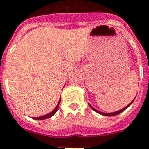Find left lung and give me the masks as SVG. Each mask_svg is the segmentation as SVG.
<instances>
[{"instance_id":"8db88e82","label":"left lung","mask_w":149,"mask_h":149,"mask_svg":"<svg viewBox=\"0 0 149 149\" xmlns=\"http://www.w3.org/2000/svg\"><path fill=\"white\" fill-rule=\"evenodd\" d=\"M134 100H135V99H133L132 102L131 103H129L128 105L127 106V107H125L124 108H123V109H121V110H119V111H116V112H113V113H103V112H101V111L96 110L95 108H93V107L92 106H90V105H89V107H90V108L92 109L93 111H94L95 112H97V113H98V114H102V115H105V116H114V115H117V114L122 113V112H123V111H125L126 109H127V108L129 106H131V104L133 102H134Z\"/></svg>"}]
</instances>
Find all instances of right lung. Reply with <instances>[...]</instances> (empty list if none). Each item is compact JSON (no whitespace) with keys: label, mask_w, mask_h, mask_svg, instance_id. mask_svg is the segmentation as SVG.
<instances>
[{"label":"right lung","mask_w":149,"mask_h":149,"mask_svg":"<svg viewBox=\"0 0 149 149\" xmlns=\"http://www.w3.org/2000/svg\"><path fill=\"white\" fill-rule=\"evenodd\" d=\"M60 101H59V102H58V104H57V106L56 107V108L53 110L52 112H50L49 114H45V115H42V116H41V117H36V118H35L34 119H38V120H42V119H46V118H51L52 116H53L54 114L56 113L57 110H58V108H59V105H60Z\"/></svg>","instance_id":"obj_1"}]
</instances>
